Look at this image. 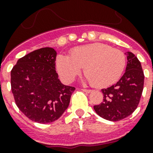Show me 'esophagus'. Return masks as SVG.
<instances>
[{"label": "esophagus", "mask_w": 153, "mask_h": 153, "mask_svg": "<svg viewBox=\"0 0 153 153\" xmlns=\"http://www.w3.org/2000/svg\"><path fill=\"white\" fill-rule=\"evenodd\" d=\"M82 91H83L84 92H86V93H91V90H88V89H82Z\"/></svg>", "instance_id": "obj_1"}]
</instances>
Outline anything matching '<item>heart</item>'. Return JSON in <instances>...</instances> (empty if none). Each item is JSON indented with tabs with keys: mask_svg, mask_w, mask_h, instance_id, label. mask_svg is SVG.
I'll return each instance as SVG.
<instances>
[{
	"mask_svg": "<svg viewBox=\"0 0 153 153\" xmlns=\"http://www.w3.org/2000/svg\"><path fill=\"white\" fill-rule=\"evenodd\" d=\"M126 67V56L117 49L102 44L78 47L70 51V55H59L56 59V69L65 82H71L84 67V80L98 87L115 83Z\"/></svg>",
	"mask_w": 153,
	"mask_h": 153,
	"instance_id": "1",
	"label": "heart"
}]
</instances>
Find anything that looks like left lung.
I'll use <instances>...</instances> for the list:
<instances>
[{
  "mask_svg": "<svg viewBox=\"0 0 153 153\" xmlns=\"http://www.w3.org/2000/svg\"><path fill=\"white\" fill-rule=\"evenodd\" d=\"M127 55L126 72L116 84L102 89L103 101L94 106L96 114L111 121L126 118L137 107L144 88L145 75L140 61L130 51Z\"/></svg>",
  "mask_w": 153,
  "mask_h": 153,
  "instance_id": "1",
  "label": "left lung"
}]
</instances>
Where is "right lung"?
<instances>
[{"instance_id": "obj_1", "label": "right lung", "mask_w": 153, "mask_h": 153, "mask_svg": "<svg viewBox=\"0 0 153 153\" xmlns=\"http://www.w3.org/2000/svg\"><path fill=\"white\" fill-rule=\"evenodd\" d=\"M57 52L44 48L18 59L11 71L16 104L30 120L46 124L59 119L68 108L75 88L60 82L55 71Z\"/></svg>"}]
</instances>
